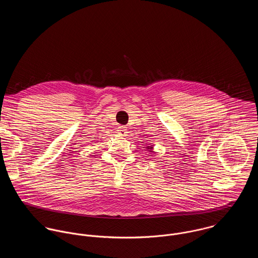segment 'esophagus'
<instances>
[{"instance_id": "obj_1", "label": "esophagus", "mask_w": 258, "mask_h": 258, "mask_svg": "<svg viewBox=\"0 0 258 258\" xmlns=\"http://www.w3.org/2000/svg\"><path fill=\"white\" fill-rule=\"evenodd\" d=\"M117 133L119 136H126L127 135V129L124 126H119L117 128Z\"/></svg>"}]
</instances>
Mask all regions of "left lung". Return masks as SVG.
<instances>
[{"mask_svg": "<svg viewBox=\"0 0 258 258\" xmlns=\"http://www.w3.org/2000/svg\"><path fill=\"white\" fill-rule=\"evenodd\" d=\"M152 148H153V147H149V148H148V149H151V150H152Z\"/></svg>", "mask_w": 258, "mask_h": 258, "instance_id": "1", "label": "left lung"}]
</instances>
